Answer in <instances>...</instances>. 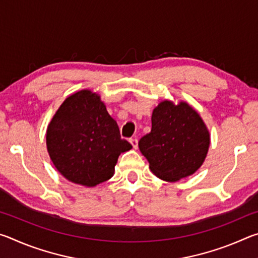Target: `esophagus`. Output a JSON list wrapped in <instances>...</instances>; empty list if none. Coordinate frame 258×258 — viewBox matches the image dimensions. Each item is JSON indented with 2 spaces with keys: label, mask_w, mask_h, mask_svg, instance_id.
I'll return each mask as SVG.
<instances>
[{
  "label": "esophagus",
  "mask_w": 258,
  "mask_h": 258,
  "mask_svg": "<svg viewBox=\"0 0 258 258\" xmlns=\"http://www.w3.org/2000/svg\"><path fill=\"white\" fill-rule=\"evenodd\" d=\"M130 142H131V145H132V147L134 148V149H137V148H138V139L137 138L131 139Z\"/></svg>",
  "instance_id": "34e87169"
}]
</instances>
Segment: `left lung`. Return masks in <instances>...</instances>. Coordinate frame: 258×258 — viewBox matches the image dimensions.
Wrapping results in <instances>:
<instances>
[{
  "mask_svg": "<svg viewBox=\"0 0 258 258\" xmlns=\"http://www.w3.org/2000/svg\"><path fill=\"white\" fill-rule=\"evenodd\" d=\"M151 124V132L140 139L139 148L156 176L175 182L203 165L209 133L202 117L189 104L160 102L152 112Z\"/></svg>",
  "mask_w": 258,
  "mask_h": 258,
  "instance_id": "1",
  "label": "left lung"
}]
</instances>
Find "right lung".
<instances>
[{
  "label": "right lung",
  "instance_id": "add662e5",
  "mask_svg": "<svg viewBox=\"0 0 258 258\" xmlns=\"http://www.w3.org/2000/svg\"><path fill=\"white\" fill-rule=\"evenodd\" d=\"M46 147L55 168L85 186L109 180L118 156L132 148L120 138L118 125L99 95L89 90L61 104L47 127Z\"/></svg>",
  "mask_w": 258,
  "mask_h": 258
}]
</instances>
